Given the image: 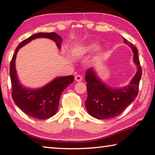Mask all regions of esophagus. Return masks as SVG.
<instances>
[{
  "label": "esophagus",
  "instance_id": "34e87169",
  "mask_svg": "<svg viewBox=\"0 0 155 155\" xmlns=\"http://www.w3.org/2000/svg\"><path fill=\"white\" fill-rule=\"evenodd\" d=\"M74 79H75L76 81L79 82V81H81L82 79H83V77H82V76H81V75H79V74H77V75L75 77Z\"/></svg>",
  "mask_w": 155,
  "mask_h": 155
}]
</instances>
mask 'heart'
<instances>
[{"mask_svg": "<svg viewBox=\"0 0 155 155\" xmlns=\"http://www.w3.org/2000/svg\"><path fill=\"white\" fill-rule=\"evenodd\" d=\"M98 48L97 44L96 43H90L88 44L87 45L85 46L83 49V51L84 53H88V52H91V51L95 50L96 49Z\"/></svg>", "mask_w": 155, "mask_h": 155, "instance_id": "heart-1", "label": "heart"}]
</instances>
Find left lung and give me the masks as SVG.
<instances>
[{"mask_svg":"<svg viewBox=\"0 0 155 155\" xmlns=\"http://www.w3.org/2000/svg\"><path fill=\"white\" fill-rule=\"evenodd\" d=\"M124 41L133 51L134 61L138 68L137 74L127 86L120 89L107 87L96 76L92 69L87 70L85 74L87 90L85 107L91 116L97 119H107L119 116L138 94L142 74L138 51L127 39L124 38Z\"/></svg>","mask_w":155,"mask_h":155,"instance_id":"8db88e82","label":"left lung"}]
</instances>
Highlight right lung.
I'll return each mask as SVG.
<instances>
[{
	"label": "right lung",
	"mask_w": 155,
	"mask_h": 155,
	"mask_svg": "<svg viewBox=\"0 0 155 155\" xmlns=\"http://www.w3.org/2000/svg\"><path fill=\"white\" fill-rule=\"evenodd\" d=\"M37 38H48L56 42L60 48L62 38L57 34L38 33L22 41L17 47L12 56L9 74L12 83V96L14 101L19 108L29 117L38 119H47L52 117L57 112L61 93L68 85L74 81L72 75L57 77L45 86L37 90H30L24 87L17 77L15 60L17 52L21 47Z\"/></svg>",
	"instance_id": "add662e5"
}]
</instances>
